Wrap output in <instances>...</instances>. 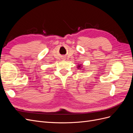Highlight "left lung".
I'll return each instance as SVG.
<instances>
[{
  "instance_id": "8db88e82",
  "label": "left lung",
  "mask_w": 133,
  "mask_h": 133,
  "mask_svg": "<svg viewBox=\"0 0 133 133\" xmlns=\"http://www.w3.org/2000/svg\"><path fill=\"white\" fill-rule=\"evenodd\" d=\"M80 67H81V65H80H80L78 66V69H79V68H80Z\"/></svg>"
}]
</instances>
